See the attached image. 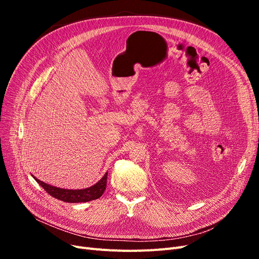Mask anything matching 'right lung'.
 Wrapping results in <instances>:
<instances>
[{"label": "right lung", "instance_id": "obj_1", "mask_svg": "<svg viewBox=\"0 0 259 259\" xmlns=\"http://www.w3.org/2000/svg\"><path fill=\"white\" fill-rule=\"evenodd\" d=\"M107 176L108 171L103 176L99 182L95 185H93L85 189H64V188H58L55 186H51L46 184L42 180L37 179L35 176L32 177L35 179V182L40 185L43 189L48 192L53 198L58 199L67 203H81V202H89L92 200H96L104 194L106 187H107Z\"/></svg>", "mask_w": 259, "mask_h": 259}]
</instances>
